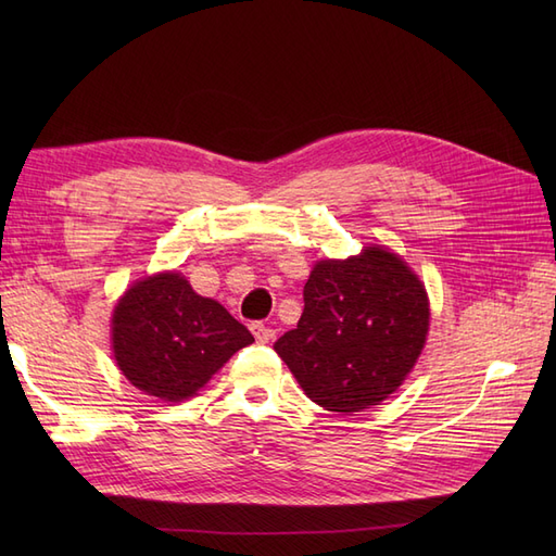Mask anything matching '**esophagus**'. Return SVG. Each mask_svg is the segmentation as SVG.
Segmentation results:
<instances>
[{
    "label": "esophagus",
    "instance_id": "obj_1",
    "mask_svg": "<svg viewBox=\"0 0 556 556\" xmlns=\"http://www.w3.org/2000/svg\"><path fill=\"white\" fill-rule=\"evenodd\" d=\"M250 331H252V336H255V339H257V343H268V341L274 339V329L262 325V323H252V325H250Z\"/></svg>",
    "mask_w": 556,
    "mask_h": 556
}]
</instances>
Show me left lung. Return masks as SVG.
Masks as SVG:
<instances>
[{"label":"left lung","mask_w":556,"mask_h":556,"mask_svg":"<svg viewBox=\"0 0 556 556\" xmlns=\"http://www.w3.org/2000/svg\"><path fill=\"white\" fill-rule=\"evenodd\" d=\"M429 331L425 285L384 248L317 262L296 329L274 343L317 406L359 413L396 392Z\"/></svg>","instance_id":"1"}]
</instances>
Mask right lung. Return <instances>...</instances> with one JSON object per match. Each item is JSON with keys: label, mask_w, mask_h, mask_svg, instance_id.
<instances>
[{"label": "right lung", "mask_w": 556, "mask_h": 556, "mask_svg": "<svg viewBox=\"0 0 556 556\" xmlns=\"http://www.w3.org/2000/svg\"><path fill=\"white\" fill-rule=\"evenodd\" d=\"M252 333L178 274H157L125 292L113 311V352L141 392L182 401L250 345Z\"/></svg>", "instance_id": "1"}]
</instances>
